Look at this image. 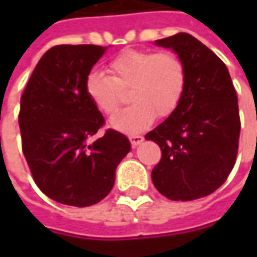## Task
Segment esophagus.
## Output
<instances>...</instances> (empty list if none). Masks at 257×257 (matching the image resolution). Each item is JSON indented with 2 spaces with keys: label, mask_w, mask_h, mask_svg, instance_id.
<instances>
[{
  "label": "esophagus",
  "mask_w": 257,
  "mask_h": 257,
  "mask_svg": "<svg viewBox=\"0 0 257 257\" xmlns=\"http://www.w3.org/2000/svg\"><path fill=\"white\" fill-rule=\"evenodd\" d=\"M143 136H140V135H134V136H129V140H131V145L132 147H136V146H139L142 142H143Z\"/></svg>",
  "instance_id": "34e87169"
}]
</instances>
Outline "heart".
I'll return each instance as SVG.
<instances>
[{
	"instance_id": "b5f03b06",
	"label": "heart",
	"mask_w": 257,
	"mask_h": 257,
	"mask_svg": "<svg viewBox=\"0 0 257 257\" xmlns=\"http://www.w3.org/2000/svg\"><path fill=\"white\" fill-rule=\"evenodd\" d=\"M111 75L92 70L85 79V90L101 112L111 115L129 89L131 106L111 118V126L121 132L136 134L154 118H167L182 101L187 84V67L180 55L172 51L154 52L145 49L123 51L110 62Z\"/></svg>"
}]
</instances>
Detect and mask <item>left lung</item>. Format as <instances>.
<instances>
[{"label":"left lung","mask_w":257,"mask_h":257,"mask_svg":"<svg viewBox=\"0 0 257 257\" xmlns=\"http://www.w3.org/2000/svg\"><path fill=\"white\" fill-rule=\"evenodd\" d=\"M156 44L182 56L187 84L178 108L146 135L161 149L151 179L172 201L202 198L226 182L237 160V92L226 64L193 36L179 33Z\"/></svg>","instance_id":"obj_1"}]
</instances>
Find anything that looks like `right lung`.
I'll return each mask as SVG.
<instances>
[{
    "mask_svg": "<svg viewBox=\"0 0 257 257\" xmlns=\"http://www.w3.org/2000/svg\"><path fill=\"white\" fill-rule=\"evenodd\" d=\"M106 48L56 45L44 53L20 97L22 150L38 189L56 202L90 206L110 193L131 150L125 135L107 129L85 90Z\"/></svg>",
    "mask_w": 257,
    "mask_h": 257,
    "instance_id": "right-lung-1",
    "label": "right lung"
}]
</instances>
